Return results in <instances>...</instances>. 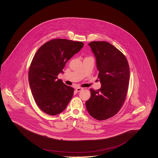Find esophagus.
Returning a JSON list of instances; mask_svg holds the SVG:
<instances>
[{
	"instance_id": "obj_1",
	"label": "esophagus",
	"mask_w": 158,
	"mask_h": 158,
	"mask_svg": "<svg viewBox=\"0 0 158 158\" xmlns=\"http://www.w3.org/2000/svg\"><path fill=\"white\" fill-rule=\"evenodd\" d=\"M83 88H76L75 89L76 91L77 92H80L81 90H82Z\"/></svg>"
}]
</instances>
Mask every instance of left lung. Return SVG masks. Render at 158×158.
I'll return each instance as SVG.
<instances>
[{"label": "left lung", "mask_w": 158, "mask_h": 158, "mask_svg": "<svg viewBox=\"0 0 158 158\" xmlns=\"http://www.w3.org/2000/svg\"><path fill=\"white\" fill-rule=\"evenodd\" d=\"M88 45L96 57L101 87L98 90L90 89L86 107L93 118L105 120L117 114L125 101L130 68L125 56L111 44L92 41Z\"/></svg>", "instance_id": "1"}]
</instances>
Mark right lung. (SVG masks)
Masks as SVG:
<instances>
[{"label": "right lung", "instance_id": "1", "mask_svg": "<svg viewBox=\"0 0 158 158\" xmlns=\"http://www.w3.org/2000/svg\"><path fill=\"white\" fill-rule=\"evenodd\" d=\"M82 42L53 39L41 45L35 54L28 72L31 93L38 107L55 115L64 110L73 97L74 89L57 76L63 73L68 60L82 48Z\"/></svg>", "mask_w": 158, "mask_h": 158}]
</instances>
